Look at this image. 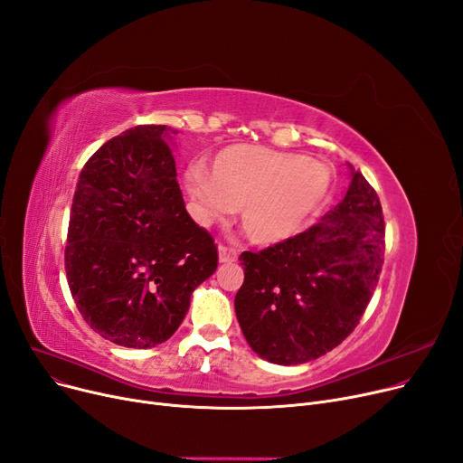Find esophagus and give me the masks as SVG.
Returning <instances> with one entry per match:
<instances>
[{
  "instance_id": "esophagus-1",
  "label": "esophagus",
  "mask_w": 463,
  "mask_h": 463,
  "mask_svg": "<svg viewBox=\"0 0 463 463\" xmlns=\"http://www.w3.org/2000/svg\"><path fill=\"white\" fill-rule=\"evenodd\" d=\"M217 255H219V262H223V264H227V262H234V260H236V257H238L236 250L227 248V246H219V248H217Z\"/></svg>"
}]
</instances>
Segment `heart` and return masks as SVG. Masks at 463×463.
<instances>
[{
    "instance_id": "obj_1",
    "label": "heart",
    "mask_w": 463,
    "mask_h": 463,
    "mask_svg": "<svg viewBox=\"0 0 463 463\" xmlns=\"http://www.w3.org/2000/svg\"><path fill=\"white\" fill-rule=\"evenodd\" d=\"M330 185L323 163L251 144L217 152L210 173L201 165L185 173V187L204 217L223 219L241 206V229L264 246L300 232L325 204Z\"/></svg>"
}]
</instances>
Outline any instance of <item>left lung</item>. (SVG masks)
<instances>
[{"label":"left lung","instance_id":"obj_1","mask_svg":"<svg viewBox=\"0 0 463 463\" xmlns=\"http://www.w3.org/2000/svg\"><path fill=\"white\" fill-rule=\"evenodd\" d=\"M344 201L317 225L259 253L244 251L234 298L250 347L297 366L337 347L354 330L379 281L384 222L375 189L349 163Z\"/></svg>","mask_w":463,"mask_h":463}]
</instances>
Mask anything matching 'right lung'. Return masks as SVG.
I'll return each instance as SVG.
<instances>
[{"mask_svg": "<svg viewBox=\"0 0 463 463\" xmlns=\"http://www.w3.org/2000/svg\"><path fill=\"white\" fill-rule=\"evenodd\" d=\"M175 135L137 126L105 142L79 176L65 248L71 295L97 334L129 347L173 335L217 269L212 236L176 182Z\"/></svg>", "mask_w": 463, "mask_h": 463, "instance_id": "right-lung-1", "label": "right lung"}]
</instances>
